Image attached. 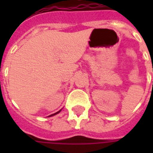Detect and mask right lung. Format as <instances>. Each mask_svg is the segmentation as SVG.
Listing matches in <instances>:
<instances>
[{"label":"right lung","instance_id":"1","mask_svg":"<svg viewBox=\"0 0 153 153\" xmlns=\"http://www.w3.org/2000/svg\"><path fill=\"white\" fill-rule=\"evenodd\" d=\"M61 111V110H59V111H58L57 113H55V114H51V115H50V116L49 117H51V116H54V115H55V114H59V112Z\"/></svg>","mask_w":153,"mask_h":153}]
</instances>
